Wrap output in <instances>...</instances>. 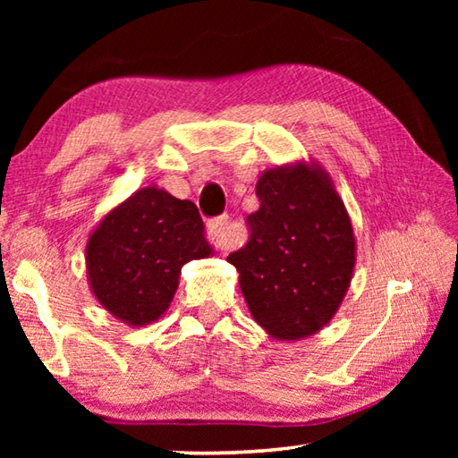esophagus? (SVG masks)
Wrapping results in <instances>:
<instances>
[{"label":"esophagus","mask_w":458,"mask_h":458,"mask_svg":"<svg viewBox=\"0 0 458 458\" xmlns=\"http://www.w3.org/2000/svg\"><path fill=\"white\" fill-rule=\"evenodd\" d=\"M208 236H210L216 248H220V250H230V248L234 246V240H232L228 230V216H220V218L208 222Z\"/></svg>","instance_id":"34e87169"}]
</instances>
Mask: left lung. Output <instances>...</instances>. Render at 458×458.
<instances>
[{
	"mask_svg": "<svg viewBox=\"0 0 458 458\" xmlns=\"http://www.w3.org/2000/svg\"><path fill=\"white\" fill-rule=\"evenodd\" d=\"M250 240L232 252L252 319L270 337L299 341L327 325L344 303L355 267L352 218L331 175L313 159L267 169Z\"/></svg>",
	"mask_w": 458,
	"mask_h": 458,
	"instance_id": "left-lung-1",
	"label": "left lung"
}]
</instances>
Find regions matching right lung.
<instances>
[{
  "label": "right lung",
  "instance_id": "add662e5",
  "mask_svg": "<svg viewBox=\"0 0 458 458\" xmlns=\"http://www.w3.org/2000/svg\"><path fill=\"white\" fill-rule=\"evenodd\" d=\"M190 199L147 185L100 218L87 240V278L98 305L129 327L164 317L182 267L214 248Z\"/></svg>",
  "mask_w": 458,
  "mask_h": 458
}]
</instances>
